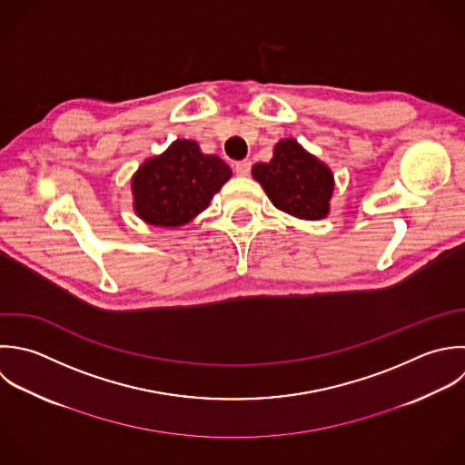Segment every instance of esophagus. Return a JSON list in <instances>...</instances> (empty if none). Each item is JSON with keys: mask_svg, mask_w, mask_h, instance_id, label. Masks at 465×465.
<instances>
[{"mask_svg": "<svg viewBox=\"0 0 465 465\" xmlns=\"http://www.w3.org/2000/svg\"><path fill=\"white\" fill-rule=\"evenodd\" d=\"M250 170H252V163H250V161H239V163H235V173H237L239 177L250 175Z\"/></svg>", "mask_w": 465, "mask_h": 465, "instance_id": "esophagus-1", "label": "esophagus"}]
</instances>
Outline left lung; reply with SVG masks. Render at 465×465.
<instances>
[{"instance_id": "8db88e82", "label": "left lung", "mask_w": 465, "mask_h": 465, "mask_svg": "<svg viewBox=\"0 0 465 465\" xmlns=\"http://www.w3.org/2000/svg\"><path fill=\"white\" fill-rule=\"evenodd\" d=\"M252 175L270 201L293 217L319 221L330 213L333 173L292 137L279 141L272 161L257 163Z\"/></svg>"}]
</instances>
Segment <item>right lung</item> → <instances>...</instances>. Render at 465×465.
<instances>
[{
	"instance_id": "right-lung-1",
	"label": "right lung",
	"mask_w": 465,
	"mask_h": 465,
	"mask_svg": "<svg viewBox=\"0 0 465 465\" xmlns=\"http://www.w3.org/2000/svg\"><path fill=\"white\" fill-rule=\"evenodd\" d=\"M230 177L221 157L203 153L195 141L177 139L134 173V210L148 224L183 226L208 208Z\"/></svg>"
}]
</instances>
